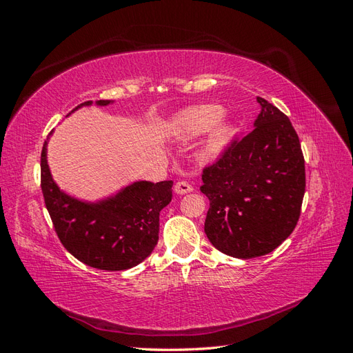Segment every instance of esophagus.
Returning a JSON list of instances; mask_svg holds the SVG:
<instances>
[{
	"label": "esophagus",
	"instance_id": "esophagus-1",
	"mask_svg": "<svg viewBox=\"0 0 353 353\" xmlns=\"http://www.w3.org/2000/svg\"><path fill=\"white\" fill-rule=\"evenodd\" d=\"M192 190H194L192 185H189L188 182H177V183L174 185V192L179 194V195L189 194V192H192Z\"/></svg>",
	"mask_w": 353,
	"mask_h": 353
}]
</instances>
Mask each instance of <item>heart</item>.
I'll list each match as a JSON object with an SVG mask.
<instances>
[{"mask_svg":"<svg viewBox=\"0 0 353 353\" xmlns=\"http://www.w3.org/2000/svg\"><path fill=\"white\" fill-rule=\"evenodd\" d=\"M221 114L223 110L217 105L188 108L171 119L168 134L182 140H192L207 132L199 146V155L203 158L216 157L234 134V124L221 118Z\"/></svg>","mask_w":353,"mask_h":353,"instance_id":"obj_1","label":"heart"}]
</instances>
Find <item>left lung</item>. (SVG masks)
Segmentation results:
<instances>
[{
    "label": "left lung",
    "mask_w": 353,
    "mask_h": 353,
    "mask_svg": "<svg viewBox=\"0 0 353 353\" xmlns=\"http://www.w3.org/2000/svg\"><path fill=\"white\" fill-rule=\"evenodd\" d=\"M254 128L203 171L210 199L204 230L236 259L265 256L293 232L303 203L305 158L288 117L257 97Z\"/></svg>",
    "instance_id": "1"
}]
</instances>
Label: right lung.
Masks as SVG:
<instances>
[{"mask_svg": "<svg viewBox=\"0 0 353 353\" xmlns=\"http://www.w3.org/2000/svg\"><path fill=\"white\" fill-rule=\"evenodd\" d=\"M112 100H97L106 106ZM88 100L78 105L92 106ZM50 132L41 152V189L46 207L63 247L79 261L100 270H125L152 253L159 234V213L170 204L173 182L139 180L103 199H78L63 192L47 163Z\"/></svg>", "mask_w": 353, "mask_h": 353, "instance_id": "add662e5", "label": "right lung"}]
</instances>
